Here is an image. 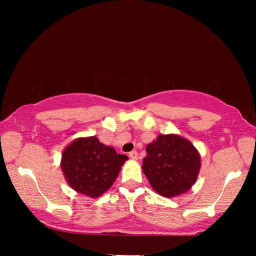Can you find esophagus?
Listing matches in <instances>:
<instances>
[{"instance_id":"34e87169","label":"esophagus","mask_w":256,"mask_h":256,"mask_svg":"<svg viewBox=\"0 0 256 256\" xmlns=\"http://www.w3.org/2000/svg\"><path fill=\"white\" fill-rule=\"evenodd\" d=\"M128 157L131 158V159H133V160H136L138 159V152L136 150H133V151H131V152L128 154Z\"/></svg>"}]
</instances>
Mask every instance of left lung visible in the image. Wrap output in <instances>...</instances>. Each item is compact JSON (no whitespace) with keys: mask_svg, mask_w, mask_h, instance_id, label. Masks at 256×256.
<instances>
[{"mask_svg":"<svg viewBox=\"0 0 256 256\" xmlns=\"http://www.w3.org/2000/svg\"><path fill=\"white\" fill-rule=\"evenodd\" d=\"M142 170L150 185L164 198L177 196L196 183L201 157L188 140L177 134H160L146 148Z\"/></svg>","mask_w":256,"mask_h":256,"instance_id":"obj_1","label":"left lung"}]
</instances>
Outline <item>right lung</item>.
Masks as SVG:
<instances>
[{
  "label": "right lung",
  "instance_id": "1",
  "mask_svg": "<svg viewBox=\"0 0 256 256\" xmlns=\"http://www.w3.org/2000/svg\"><path fill=\"white\" fill-rule=\"evenodd\" d=\"M126 160L128 156L118 154L96 136H88L76 138L64 149L60 167L73 190L98 198L112 185Z\"/></svg>",
  "mask_w": 256,
  "mask_h": 256
}]
</instances>
